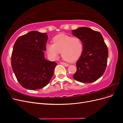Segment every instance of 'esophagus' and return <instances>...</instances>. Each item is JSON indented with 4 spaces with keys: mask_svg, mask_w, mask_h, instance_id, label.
Listing matches in <instances>:
<instances>
[{
    "mask_svg": "<svg viewBox=\"0 0 123 123\" xmlns=\"http://www.w3.org/2000/svg\"><path fill=\"white\" fill-rule=\"evenodd\" d=\"M61 64H62V65H64L65 67H68L69 66V65L68 64H67V63H66V62H61Z\"/></svg>",
    "mask_w": 123,
    "mask_h": 123,
    "instance_id": "esophagus-1",
    "label": "esophagus"
}]
</instances>
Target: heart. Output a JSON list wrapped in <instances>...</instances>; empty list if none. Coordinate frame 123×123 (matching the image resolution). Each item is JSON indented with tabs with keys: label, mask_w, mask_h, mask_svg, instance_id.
I'll return each mask as SVG.
<instances>
[{
	"label": "heart",
	"mask_w": 123,
	"mask_h": 123,
	"mask_svg": "<svg viewBox=\"0 0 123 123\" xmlns=\"http://www.w3.org/2000/svg\"><path fill=\"white\" fill-rule=\"evenodd\" d=\"M53 44L47 45L48 53L50 56L56 58L61 52L62 58L67 62H72L79 57L83 50V42L79 37H72L64 34L55 36Z\"/></svg>",
	"instance_id": "heart-1"
}]
</instances>
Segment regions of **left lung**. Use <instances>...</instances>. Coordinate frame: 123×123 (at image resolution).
<instances>
[{
    "label": "left lung",
    "mask_w": 123,
    "mask_h": 123,
    "mask_svg": "<svg viewBox=\"0 0 123 123\" xmlns=\"http://www.w3.org/2000/svg\"><path fill=\"white\" fill-rule=\"evenodd\" d=\"M73 35L83 42V51L76 63L77 70L73 77L81 83L97 80L105 71L108 50L102 34L87 27L72 31Z\"/></svg>",
    "instance_id": "8db88e82"
}]
</instances>
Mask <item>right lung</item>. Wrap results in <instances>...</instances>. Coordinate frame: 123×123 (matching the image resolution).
I'll list each match as a JSON object with an SVG mask.
<instances>
[{
	"mask_svg": "<svg viewBox=\"0 0 123 123\" xmlns=\"http://www.w3.org/2000/svg\"><path fill=\"white\" fill-rule=\"evenodd\" d=\"M47 33L31 31L19 37L14 43L11 56V66L22 87L34 90L50 82L56 66L54 62L44 58Z\"/></svg>",
	"mask_w": 123,
	"mask_h": 123,
	"instance_id": "right-lung-1",
	"label": "right lung"
}]
</instances>
